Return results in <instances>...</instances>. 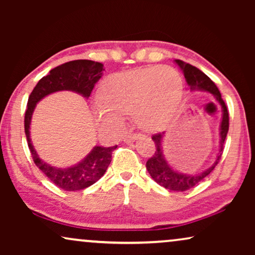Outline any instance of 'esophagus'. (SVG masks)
I'll return each instance as SVG.
<instances>
[{
  "instance_id": "esophagus-1",
  "label": "esophagus",
  "mask_w": 255,
  "mask_h": 255,
  "mask_svg": "<svg viewBox=\"0 0 255 255\" xmlns=\"http://www.w3.org/2000/svg\"><path fill=\"white\" fill-rule=\"evenodd\" d=\"M142 134L141 133H132V132H130L128 135H125L124 137V141L125 142H130V141H134L135 139L138 138H141Z\"/></svg>"
}]
</instances>
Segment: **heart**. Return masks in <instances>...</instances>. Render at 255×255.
<instances>
[{
	"instance_id": "obj_1",
	"label": "heart",
	"mask_w": 255,
	"mask_h": 255,
	"mask_svg": "<svg viewBox=\"0 0 255 255\" xmlns=\"http://www.w3.org/2000/svg\"><path fill=\"white\" fill-rule=\"evenodd\" d=\"M179 73L168 66H151L115 76L100 93L103 106L95 114L108 123L120 122L118 115H133L139 127L159 131L170 123L182 100Z\"/></svg>"
}]
</instances>
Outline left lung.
Returning a JSON list of instances; mask_svg holds the SVG:
<instances>
[{
  "label": "left lung",
  "mask_w": 255,
  "mask_h": 255,
  "mask_svg": "<svg viewBox=\"0 0 255 255\" xmlns=\"http://www.w3.org/2000/svg\"><path fill=\"white\" fill-rule=\"evenodd\" d=\"M175 62L182 69L183 75L186 78V81L188 86L190 87V89L204 90V92L212 94L216 101L221 104L223 113L221 128H219V131H221L219 132V134H221V141H219V144L221 145H219V152L217 154V158H216L214 165L198 174H183L172 168L168 165V162H167L162 152V140L165 132H160V133L152 135L153 141L155 144V152L147 160V162H146V169H147L149 175L152 176V179L156 183L162 186L163 188H166V189L173 191H186L194 188L195 186H197L201 181H203L215 169V167L217 166L219 160H221L223 149H224V141L229 131V111L225 106V102L222 99V95L219 93L217 86L215 85L214 81L208 75H205L203 72L195 67V66H191L190 64H187V62L182 60H175Z\"/></svg>",
  "instance_id": "obj_1"
}]
</instances>
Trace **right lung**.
I'll return each instance as SVG.
<instances>
[{
	"label": "right lung",
	"instance_id": "right-lung-1",
	"mask_svg": "<svg viewBox=\"0 0 255 255\" xmlns=\"http://www.w3.org/2000/svg\"><path fill=\"white\" fill-rule=\"evenodd\" d=\"M103 64L92 60H73L51 69L39 80L30 94L24 117V130L27 146L36 166L61 189L67 191L82 190L92 186L104 175L111 162V154L117 146H95L82 161L67 168H57L44 162L38 156L30 139V124L36 104L45 96L60 90H72L88 99L94 86L102 76Z\"/></svg>",
	"mask_w": 255,
	"mask_h": 255
}]
</instances>
